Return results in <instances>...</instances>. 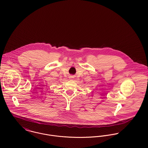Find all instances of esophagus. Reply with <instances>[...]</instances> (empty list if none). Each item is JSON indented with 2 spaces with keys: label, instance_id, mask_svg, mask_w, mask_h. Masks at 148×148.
Masks as SVG:
<instances>
[{
  "label": "esophagus",
  "instance_id": "obj_1",
  "mask_svg": "<svg viewBox=\"0 0 148 148\" xmlns=\"http://www.w3.org/2000/svg\"><path fill=\"white\" fill-rule=\"evenodd\" d=\"M69 79H72V78H73V76H72V75H71L70 76H69Z\"/></svg>",
  "mask_w": 148,
  "mask_h": 148
}]
</instances>
